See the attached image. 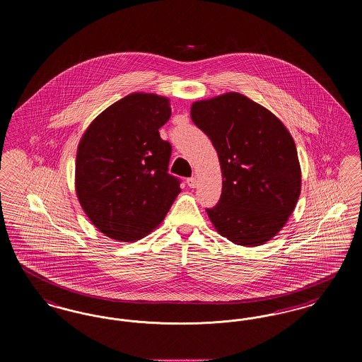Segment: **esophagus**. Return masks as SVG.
Wrapping results in <instances>:
<instances>
[{"instance_id":"esophagus-1","label":"esophagus","mask_w":362,"mask_h":362,"mask_svg":"<svg viewBox=\"0 0 362 362\" xmlns=\"http://www.w3.org/2000/svg\"><path fill=\"white\" fill-rule=\"evenodd\" d=\"M187 185H189V189H195L197 187V179L195 177H189L187 179Z\"/></svg>"}]
</instances>
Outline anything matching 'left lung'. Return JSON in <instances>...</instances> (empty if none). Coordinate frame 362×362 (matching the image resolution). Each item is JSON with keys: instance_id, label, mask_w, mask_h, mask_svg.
<instances>
[{"instance_id": "8db88e82", "label": "left lung", "mask_w": 362, "mask_h": 362, "mask_svg": "<svg viewBox=\"0 0 362 362\" xmlns=\"http://www.w3.org/2000/svg\"><path fill=\"white\" fill-rule=\"evenodd\" d=\"M191 119L210 138L223 173L221 198L206 209L211 224L238 245L272 240L301 191L291 133L273 112L236 92L192 103Z\"/></svg>"}]
</instances>
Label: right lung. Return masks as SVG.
<instances>
[{"label":"right lung","instance_id":"right-lung-1","mask_svg":"<svg viewBox=\"0 0 362 362\" xmlns=\"http://www.w3.org/2000/svg\"><path fill=\"white\" fill-rule=\"evenodd\" d=\"M170 117V99L136 92L88 126L77 148L76 192L105 236L129 243L145 238L180 192V180L168 173L173 146L158 133Z\"/></svg>","mask_w":362,"mask_h":362}]
</instances>
